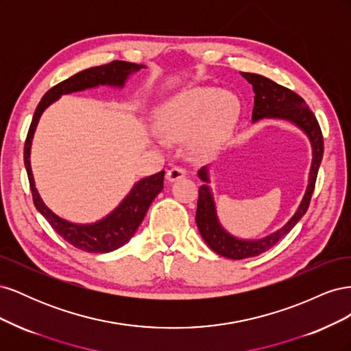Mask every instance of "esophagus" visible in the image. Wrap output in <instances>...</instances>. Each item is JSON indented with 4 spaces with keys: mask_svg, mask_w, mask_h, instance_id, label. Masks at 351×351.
I'll list each match as a JSON object with an SVG mask.
<instances>
[{
    "mask_svg": "<svg viewBox=\"0 0 351 351\" xmlns=\"http://www.w3.org/2000/svg\"><path fill=\"white\" fill-rule=\"evenodd\" d=\"M186 177V169L184 168H180V167H174L171 169H168L167 171V180L169 183L177 182V180Z\"/></svg>",
    "mask_w": 351,
    "mask_h": 351,
    "instance_id": "obj_1",
    "label": "esophagus"
}]
</instances>
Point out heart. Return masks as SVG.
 Returning <instances> with one entry per match:
<instances>
[{
  "instance_id": "b5f03b06",
  "label": "heart",
  "mask_w": 351,
  "mask_h": 351,
  "mask_svg": "<svg viewBox=\"0 0 351 351\" xmlns=\"http://www.w3.org/2000/svg\"><path fill=\"white\" fill-rule=\"evenodd\" d=\"M237 112V102L227 92L212 89L187 92L167 101L156 112L155 125L167 142L195 136L196 151H208L228 130Z\"/></svg>"
}]
</instances>
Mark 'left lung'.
<instances>
[{
	"mask_svg": "<svg viewBox=\"0 0 351 351\" xmlns=\"http://www.w3.org/2000/svg\"><path fill=\"white\" fill-rule=\"evenodd\" d=\"M241 76L252 84L254 92L252 121L256 123L262 119H280L295 124L309 137L312 145V165L309 173V184H307L306 193L299 208H297L295 214L282 228L259 240L237 239L231 236L219 224L214 195H212V190L209 187V169L208 167H202L199 169L197 176L204 182V184L199 187L196 209V224L199 232L202 239L205 240V243L215 253L234 261L253 258L267 252L275 243L281 240L287 232H290V230L300 221V218L306 214L307 208H309L311 197L315 190L317 169H319L324 155V137L319 123H317L316 117L309 110V107H307L302 97H299L295 92L281 86V84L272 82L271 79L261 76V74L241 73Z\"/></svg>",
	"mask_w": 351,
	"mask_h": 351,
	"instance_id": "1",
	"label": "left lung"
}]
</instances>
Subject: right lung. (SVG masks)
Listing matches in <instances>:
<instances>
[{
    "mask_svg": "<svg viewBox=\"0 0 351 351\" xmlns=\"http://www.w3.org/2000/svg\"><path fill=\"white\" fill-rule=\"evenodd\" d=\"M141 69H145V66H139L134 64V62L127 61H111L105 66L92 67L74 74V76L69 77L67 80L56 84L54 88H51L44 95V98L40 99L39 105L36 107L34 119H32L29 127L27 137L25 142V167L29 177L32 196H34V204L36 209L49 222L51 227L54 228L62 239L83 252L108 253L121 247L123 244L129 241L134 236L136 230L142 224L152 200L164 189V171H159L154 176L139 180V182L133 186L129 195L121 200V204L105 218L93 222V224H74V222H70L54 214V212L44 204V200L40 199L35 187V180L30 167L32 139H34V134L42 112H44L52 102H56L58 98H61V95L98 88L104 86V84L114 88H123L130 74L139 71Z\"/></svg>",
    "mask_w": 351,
    "mask_h": 351,
    "instance_id": "obj_1",
    "label": "right lung"
}]
</instances>
